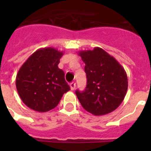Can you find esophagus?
Masks as SVG:
<instances>
[{
  "label": "esophagus",
  "mask_w": 151,
  "mask_h": 151,
  "mask_svg": "<svg viewBox=\"0 0 151 151\" xmlns=\"http://www.w3.org/2000/svg\"><path fill=\"white\" fill-rule=\"evenodd\" d=\"M70 88H71L72 91L75 90V88H76V82H72V83H70Z\"/></svg>",
  "instance_id": "34e87169"
}]
</instances>
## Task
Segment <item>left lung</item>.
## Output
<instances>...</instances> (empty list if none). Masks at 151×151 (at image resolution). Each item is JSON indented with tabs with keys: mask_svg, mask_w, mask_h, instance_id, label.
Instances as JSON below:
<instances>
[{
	"mask_svg": "<svg viewBox=\"0 0 151 151\" xmlns=\"http://www.w3.org/2000/svg\"><path fill=\"white\" fill-rule=\"evenodd\" d=\"M78 55L85 63L87 86L76 91L85 110L94 116L106 115L123 101L128 89V78L116 60L101 47L81 50Z\"/></svg>",
	"mask_w": 151,
	"mask_h": 151,
	"instance_id": "obj_1",
	"label": "left lung"
}]
</instances>
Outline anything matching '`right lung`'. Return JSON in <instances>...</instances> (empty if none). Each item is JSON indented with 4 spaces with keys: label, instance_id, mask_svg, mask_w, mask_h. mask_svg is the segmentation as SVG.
<instances>
[{
    "label": "right lung",
    "instance_id": "add662e5",
    "mask_svg": "<svg viewBox=\"0 0 151 151\" xmlns=\"http://www.w3.org/2000/svg\"><path fill=\"white\" fill-rule=\"evenodd\" d=\"M63 54L54 47L38 49L19 69L16 86L28 107L40 113L49 111L70 90L64 72L58 67Z\"/></svg>",
    "mask_w": 151,
    "mask_h": 151
}]
</instances>
